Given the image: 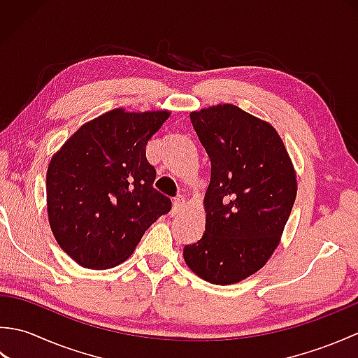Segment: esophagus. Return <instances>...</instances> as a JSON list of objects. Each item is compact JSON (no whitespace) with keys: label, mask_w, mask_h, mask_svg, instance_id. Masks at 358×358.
I'll use <instances>...</instances> for the list:
<instances>
[{"label":"esophagus","mask_w":358,"mask_h":358,"mask_svg":"<svg viewBox=\"0 0 358 358\" xmlns=\"http://www.w3.org/2000/svg\"><path fill=\"white\" fill-rule=\"evenodd\" d=\"M185 208H186V199L183 195H178L177 199H175V201H173V214L175 215H180L181 212L185 210Z\"/></svg>","instance_id":"esophagus-1"}]
</instances>
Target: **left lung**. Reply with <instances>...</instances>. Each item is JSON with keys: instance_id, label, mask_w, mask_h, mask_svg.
Wrapping results in <instances>:
<instances>
[{"instance_id": "obj_1", "label": "left lung", "mask_w": 358, "mask_h": 358, "mask_svg": "<svg viewBox=\"0 0 358 358\" xmlns=\"http://www.w3.org/2000/svg\"><path fill=\"white\" fill-rule=\"evenodd\" d=\"M210 158L206 231L185 246V262L212 285H234L268 263L296 196V173L268 121L234 104L191 112Z\"/></svg>"}]
</instances>
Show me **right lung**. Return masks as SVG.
I'll use <instances>...</instances> for the list:
<instances>
[{"label":"right lung","mask_w":358,"mask_h":358,"mask_svg":"<svg viewBox=\"0 0 358 358\" xmlns=\"http://www.w3.org/2000/svg\"><path fill=\"white\" fill-rule=\"evenodd\" d=\"M169 110L103 113L83 124L53 154L48 217L53 237L73 262L109 269L126 262L143 234L172 208L154 189L146 144Z\"/></svg>","instance_id":"obj_1"}]
</instances>
